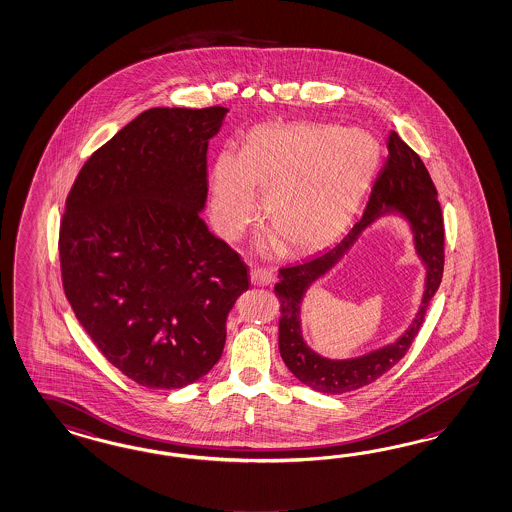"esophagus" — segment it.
I'll list each match as a JSON object with an SVG mask.
<instances>
[{
    "instance_id": "34e87169",
    "label": "esophagus",
    "mask_w": 512,
    "mask_h": 512,
    "mask_svg": "<svg viewBox=\"0 0 512 512\" xmlns=\"http://www.w3.org/2000/svg\"><path fill=\"white\" fill-rule=\"evenodd\" d=\"M250 282L254 286H269L275 282V273L271 269H262V267H254L250 271Z\"/></svg>"
}]
</instances>
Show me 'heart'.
I'll list each match as a JSON object with an SVG mask.
<instances>
[{
  "label": "heart",
  "instance_id": "1",
  "mask_svg": "<svg viewBox=\"0 0 512 512\" xmlns=\"http://www.w3.org/2000/svg\"><path fill=\"white\" fill-rule=\"evenodd\" d=\"M380 162L365 129L299 121L262 125L243 151L224 147L211 166V211L219 234L237 239L258 213L271 230L262 247L303 254L333 243L350 224Z\"/></svg>",
  "mask_w": 512,
  "mask_h": 512
}]
</instances>
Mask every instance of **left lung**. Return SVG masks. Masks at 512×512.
Wrapping results in <instances>:
<instances>
[{
  "mask_svg": "<svg viewBox=\"0 0 512 512\" xmlns=\"http://www.w3.org/2000/svg\"><path fill=\"white\" fill-rule=\"evenodd\" d=\"M389 155L376 176L365 213L335 247L320 252L307 262L278 271L275 293L282 316L278 322V350L293 376L310 389L342 395L378 380L406 355L419 333L424 312L438 292L443 277V217L438 190L421 157L391 132L387 138ZM395 214L407 220L414 235V248L425 265L424 299L409 329L395 343L351 360H329L312 351L302 336L300 307L307 288L324 276L376 219Z\"/></svg>",
  "mask_w": 512,
  "mask_h": 512,
  "instance_id": "8db88e82",
  "label": "left lung"
}]
</instances>
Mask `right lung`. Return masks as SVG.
<instances>
[{"label": "right lung", "mask_w": 512, "mask_h": 512, "mask_svg": "<svg viewBox=\"0 0 512 512\" xmlns=\"http://www.w3.org/2000/svg\"><path fill=\"white\" fill-rule=\"evenodd\" d=\"M228 108H149L97 149L59 226L63 290L104 357L147 389L219 363L247 265L209 232L207 146Z\"/></svg>", "instance_id": "add662e5"}]
</instances>
